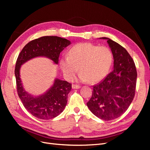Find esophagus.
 Wrapping results in <instances>:
<instances>
[{"label": "esophagus", "mask_w": 150, "mask_h": 150, "mask_svg": "<svg viewBox=\"0 0 150 150\" xmlns=\"http://www.w3.org/2000/svg\"><path fill=\"white\" fill-rule=\"evenodd\" d=\"M72 88L73 89H79L81 88V86L78 84H72Z\"/></svg>", "instance_id": "esophagus-1"}]
</instances>
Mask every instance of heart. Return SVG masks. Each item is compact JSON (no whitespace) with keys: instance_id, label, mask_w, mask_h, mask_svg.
I'll list each match as a JSON object with an SVG mask.
<instances>
[{"instance_id":"obj_1","label":"heart","mask_w":150,"mask_h":150,"mask_svg":"<svg viewBox=\"0 0 150 150\" xmlns=\"http://www.w3.org/2000/svg\"><path fill=\"white\" fill-rule=\"evenodd\" d=\"M112 62V53L107 47L79 43L70 49L67 57L61 59L60 66L67 80L73 79L79 67L81 81L96 83L107 75Z\"/></svg>"}]
</instances>
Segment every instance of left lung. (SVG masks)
I'll use <instances>...</instances> for the list:
<instances>
[{
    "label": "left lung",
    "instance_id": "1",
    "mask_svg": "<svg viewBox=\"0 0 150 150\" xmlns=\"http://www.w3.org/2000/svg\"><path fill=\"white\" fill-rule=\"evenodd\" d=\"M102 39L108 40L114 58V67L103 81L93 86L87 106L99 118L110 121L123 114L132 102L137 71L133 58L123 47L109 38Z\"/></svg>",
    "mask_w": 150,
    "mask_h": 150
}]
</instances>
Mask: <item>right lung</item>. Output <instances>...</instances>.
I'll use <instances>...</instances> for the list:
<instances>
[{
  "mask_svg": "<svg viewBox=\"0 0 150 150\" xmlns=\"http://www.w3.org/2000/svg\"><path fill=\"white\" fill-rule=\"evenodd\" d=\"M70 44L69 40L57 36H43L27 44L17 57L15 76L18 96L26 110L39 119H52L61 114L66 106L67 95L71 90L72 84L56 79L51 89L44 94L33 97L22 87L19 73L21 66L38 56L47 57L58 64L61 52Z\"/></svg>",
  "mask_w": 150,
  "mask_h": 150,
  "instance_id": "right-lung-1",
  "label": "right lung"
}]
</instances>
